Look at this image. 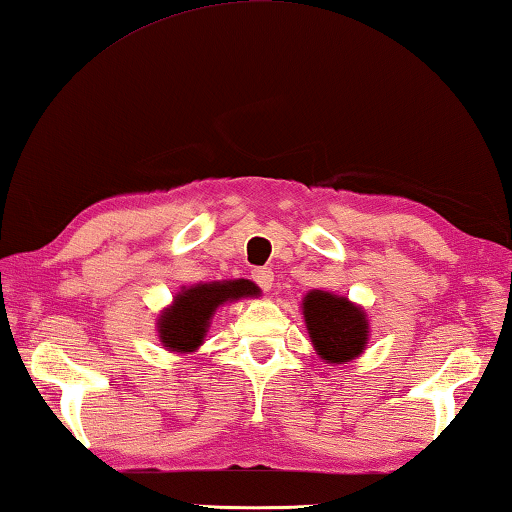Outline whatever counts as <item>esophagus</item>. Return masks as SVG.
I'll use <instances>...</instances> for the list:
<instances>
[{"instance_id":"34e87169","label":"esophagus","mask_w":512,"mask_h":512,"mask_svg":"<svg viewBox=\"0 0 512 512\" xmlns=\"http://www.w3.org/2000/svg\"><path fill=\"white\" fill-rule=\"evenodd\" d=\"M251 279L258 283V288L261 290H272V283H274V272L270 267H256L254 272H251Z\"/></svg>"}]
</instances>
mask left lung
I'll use <instances>...</instances> for the list:
<instances>
[{"mask_svg": "<svg viewBox=\"0 0 512 512\" xmlns=\"http://www.w3.org/2000/svg\"><path fill=\"white\" fill-rule=\"evenodd\" d=\"M301 308L321 360L344 364L364 353L369 344V319L360 306L333 292L312 290L303 297Z\"/></svg>", "mask_w": 512, "mask_h": 512, "instance_id": "8db88e82", "label": "left lung"}]
</instances>
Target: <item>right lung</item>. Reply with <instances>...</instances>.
Wrapping results in <instances>:
<instances>
[{
	"label": "right lung",
	"instance_id": "obj_1",
	"mask_svg": "<svg viewBox=\"0 0 512 512\" xmlns=\"http://www.w3.org/2000/svg\"><path fill=\"white\" fill-rule=\"evenodd\" d=\"M261 290L247 279L197 283L177 292L173 306L157 319L159 342L173 353H193L202 346L211 317L224 303L258 297Z\"/></svg>",
	"mask_w": 512,
	"mask_h": 512
}]
</instances>
